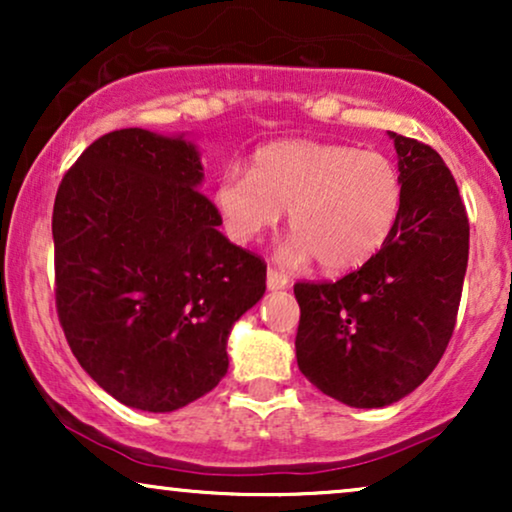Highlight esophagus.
Returning a JSON list of instances; mask_svg holds the SVG:
<instances>
[{
    "instance_id": "34e87169",
    "label": "esophagus",
    "mask_w": 512,
    "mask_h": 512,
    "mask_svg": "<svg viewBox=\"0 0 512 512\" xmlns=\"http://www.w3.org/2000/svg\"><path fill=\"white\" fill-rule=\"evenodd\" d=\"M265 282H268V289L270 291H279V289H286V286H289V277L286 275H282V272H277V270H268V279H265Z\"/></svg>"
}]
</instances>
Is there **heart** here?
Returning <instances> with one entry per match:
<instances>
[{
	"label": "heart",
	"mask_w": 512,
	"mask_h": 512,
	"mask_svg": "<svg viewBox=\"0 0 512 512\" xmlns=\"http://www.w3.org/2000/svg\"><path fill=\"white\" fill-rule=\"evenodd\" d=\"M214 205L237 242L258 240L289 209L293 235L279 247V261L303 265L317 258L328 272H349L389 240L403 186L382 153L293 139L258 151L251 172H223Z\"/></svg>",
	"instance_id": "heart-1"
}]
</instances>
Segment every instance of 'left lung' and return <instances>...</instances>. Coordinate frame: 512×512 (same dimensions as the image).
<instances>
[{
    "instance_id": "1",
    "label": "left lung",
    "mask_w": 512,
    "mask_h": 512,
    "mask_svg": "<svg viewBox=\"0 0 512 512\" xmlns=\"http://www.w3.org/2000/svg\"><path fill=\"white\" fill-rule=\"evenodd\" d=\"M401 214L377 254L338 282L296 284L298 368L352 408L412 394L452 338L468 265V216L443 158L396 135Z\"/></svg>"
}]
</instances>
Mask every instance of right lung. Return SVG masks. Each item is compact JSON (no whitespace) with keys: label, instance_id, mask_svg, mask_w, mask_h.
I'll return each instance as SVG.
<instances>
[{"label":"right lung","instance_id":"obj_1","mask_svg":"<svg viewBox=\"0 0 512 512\" xmlns=\"http://www.w3.org/2000/svg\"><path fill=\"white\" fill-rule=\"evenodd\" d=\"M181 135L114 130L55 195V305L81 368L118 403L172 412L228 373L235 321L265 293V263L219 233Z\"/></svg>","mask_w":512,"mask_h":512}]
</instances>
